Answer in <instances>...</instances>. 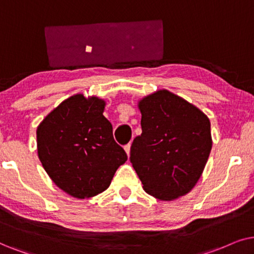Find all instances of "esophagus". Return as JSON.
Segmentation results:
<instances>
[{
  "mask_svg": "<svg viewBox=\"0 0 254 254\" xmlns=\"http://www.w3.org/2000/svg\"><path fill=\"white\" fill-rule=\"evenodd\" d=\"M130 147H131V144H127L124 146V150H125V152H127V155H130Z\"/></svg>",
  "mask_w": 254,
  "mask_h": 254,
  "instance_id": "obj_1",
  "label": "esophagus"
}]
</instances>
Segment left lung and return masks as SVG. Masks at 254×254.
I'll return each instance as SVG.
<instances>
[{"instance_id": "obj_1", "label": "left lung", "mask_w": 254, "mask_h": 254, "mask_svg": "<svg viewBox=\"0 0 254 254\" xmlns=\"http://www.w3.org/2000/svg\"><path fill=\"white\" fill-rule=\"evenodd\" d=\"M141 134L132 141L130 161L144 190L171 201L191 190L210 154V121L182 97L158 90L138 103Z\"/></svg>"}]
</instances>
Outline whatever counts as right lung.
Segmentation results:
<instances>
[{
	"mask_svg": "<svg viewBox=\"0 0 254 254\" xmlns=\"http://www.w3.org/2000/svg\"><path fill=\"white\" fill-rule=\"evenodd\" d=\"M106 102L82 94L68 97L37 127V150L52 181L76 198L93 197L110 186L127 155L103 116Z\"/></svg>",
	"mask_w": 254,
	"mask_h": 254,
	"instance_id": "1",
	"label": "right lung"
}]
</instances>
